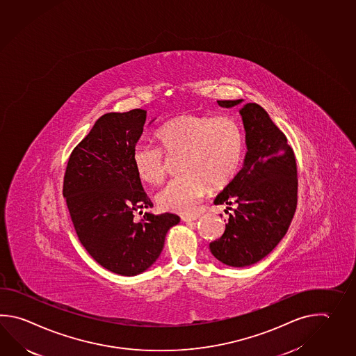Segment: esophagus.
<instances>
[{"label": "esophagus", "mask_w": 356, "mask_h": 356, "mask_svg": "<svg viewBox=\"0 0 356 356\" xmlns=\"http://www.w3.org/2000/svg\"><path fill=\"white\" fill-rule=\"evenodd\" d=\"M200 217H202L200 214H193V216H184V217H181V219L184 222H194V220H197Z\"/></svg>", "instance_id": "obj_1"}]
</instances>
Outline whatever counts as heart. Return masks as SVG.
<instances>
[{
	"label": "heart",
	"mask_w": 356,
	"mask_h": 356,
	"mask_svg": "<svg viewBox=\"0 0 356 356\" xmlns=\"http://www.w3.org/2000/svg\"><path fill=\"white\" fill-rule=\"evenodd\" d=\"M160 147L138 143L131 163L139 179L160 184L166 175V156L182 154L181 176L167 182L157 194L162 211L186 214L209 193L229 185L240 171L246 138L242 124L233 116L185 113L174 116L154 133Z\"/></svg>",
	"instance_id": "heart-1"
}]
</instances>
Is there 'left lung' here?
<instances>
[{
	"label": "left lung",
	"instance_id": "1",
	"mask_svg": "<svg viewBox=\"0 0 356 356\" xmlns=\"http://www.w3.org/2000/svg\"><path fill=\"white\" fill-rule=\"evenodd\" d=\"M217 102L233 108L242 100ZM240 114L246 131V157L240 172L214 200L228 205L227 214L233 213L222 237L209 245L217 260L233 268L254 265L275 248L288 232L298 194L297 162L285 134L254 102L243 105Z\"/></svg>",
	"mask_w": 356,
	"mask_h": 356
}]
</instances>
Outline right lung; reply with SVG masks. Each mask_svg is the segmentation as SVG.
Masks as SVG:
<instances>
[{"mask_svg":"<svg viewBox=\"0 0 356 356\" xmlns=\"http://www.w3.org/2000/svg\"><path fill=\"white\" fill-rule=\"evenodd\" d=\"M147 111L108 113L74 147L65 168L63 196L82 246L102 268L138 275L152 265L166 233L180 222L176 214L134 211L153 207L131 163Z\"/></svg>","mask_w":356,"mask_h":356,"instance_id":"add662e5","label":"right lung"}]
</instances>
